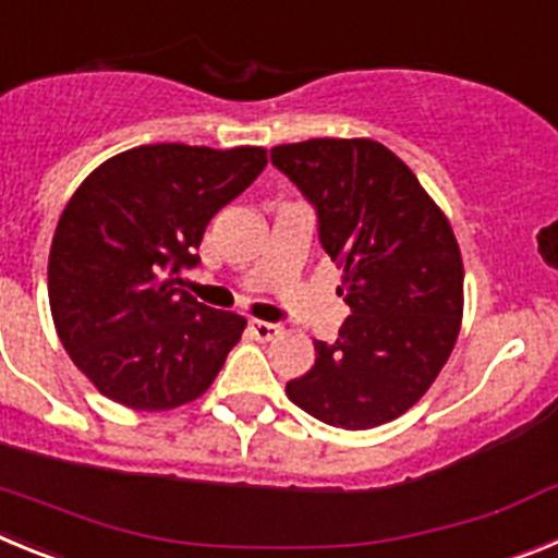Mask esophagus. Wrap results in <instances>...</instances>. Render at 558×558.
Segmentation results:
<instances>
[{
  "instance_id": "1",
  "label": "esophagus",
  "mask_w": 558,
  "mask_h": 558,
  "mask_svg": "<svg viewBox=\"0 0 558 558\" xmlns=\"http://www.w3.org/2000/svg\"><path fill=\"white\" fill-rule=\"evenodd\" d=\"M248 329L256 340H274L282 335V327H279V324H268V322H251Z\"/></svg>"
}]
</instances>
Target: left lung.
I'll list each match as a JSON object with an SVG mask.
<instances>
[{
  "instance_id": "left-lung-1",
  "label": "left lung",
  "mask_w": 558,
  "mask_h": 558,
  "mask_svg": "<svg viewBox=\"0 0 558 558\" xmlns=\"http://www.w3.org/2000/svg\"><path fill=\"white\" fill-rule=\"evenodd\" d=\"M270 161L318 211L352 307L288 397L318 422L368 430L425 397L461 332L463 263L447 215L411 167L374 140L279 145Z\"/></svg>"
}]
</instances>
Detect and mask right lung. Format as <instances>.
I'll return each instance as SVG.
<instances>
[{"label": "right lung", "instance_id": "obj_1", "mask_svg": "<svg viewBox=\"0 0 558 558\" xmlns=\"http://www.w3.org/2000/svg\"><path fill=\"white\" fill-rule=\"evenodd\" d=\"M268 165L265 147L142 145L117 153L69 198L49 248V310L72 363L131 411L204 397L245 329L195 302L181 270L209 220Z\"/></svg>", "mask_w": 558, "mask_h": 558}]
</instances>
